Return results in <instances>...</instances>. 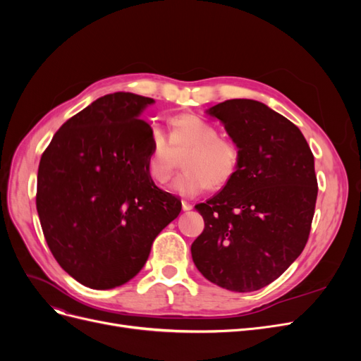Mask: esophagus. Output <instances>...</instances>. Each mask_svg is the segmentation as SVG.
<instances>
[{"label":"esophagus","instance_id":"obj_1","mask_svg":"<svg viewBox=\"0 0 361 361\" xmlns=\"http://www.w3.org/2000/svg\"><path fill=\"white\" fill-rule=\"evenodd\" d=\"M182 209H183V211H191V209H192V204L188 203V202L182 200Z\"/></svg>","mask_w":361,"mask_h":361}]
</instances>
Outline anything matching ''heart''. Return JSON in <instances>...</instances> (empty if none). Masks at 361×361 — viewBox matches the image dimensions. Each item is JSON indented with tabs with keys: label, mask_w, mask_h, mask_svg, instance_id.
Returning <instances> with one entry per match:
<instances>
[{
	"label": "heart",
	"mask_w": 361,
	"mask_h": 361,
	"mask_svg": "<svg viewBox=\"0 0 361 361\" xmlns=\"http://www.w3.org/2000/svg\"><path fill=\"white\" fill-rule=\"evenodd\" d=\"M175 154H182L185 169L174 179L171 190L183 197H195L209 185L224 188L236 174L241 152L235 141L220 137L218 128L197 116H179L171 120L169 141L161 130L152 134V149L146 170L152 180L167 183L176 166Z\"/></svg>",
	"instance_id": "obj_1"
}]
</instances>
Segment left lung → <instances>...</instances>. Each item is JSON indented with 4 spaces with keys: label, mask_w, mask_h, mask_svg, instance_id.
I'll use <instances>...</instances> for the list:
<instances>
[{
    "label": "left lung",
    "mask_w": 361,
    "mask_h": 361,
    "mask_svg": "<svg viewBox=\"0 0 361 361\" xmlns=\"http://www.w3.org/2000/svg\"><path fill=\"white\" fill-rule=\"evenodd\" d=\"M206 114L220 120L241 159L233 179L195 204L204 231L191 245L203 277L233 292L279 279L309 239L318 180L314 158L290 120L253 99H231Z\"/></svg>",
    "instance_id": "8db88e82"
}]
</instances>
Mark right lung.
I'll return each mask as SVG.
<instances>
[{"label":"right lung","instance_id":"right-lung-1","mask_svg":"<svg viewBox=\"0 0 361 361\" xmlns=\"http://www.w3.org/2000/svg\"><path fill=\"white\" fill-rule=\"evenodd\" d=\"M155 101L105 94L71 117L43 152L36 206L59 265L81 285L113 289L145 267L154 239L182 209L146 170Z\"/></svg>","mask_w":361,"mask_h":361}]
</instances>
